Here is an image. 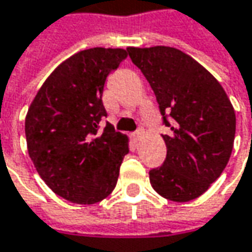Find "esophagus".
Instances as JSON below:
<instances>
[{"instance_id": "esophagus-1", "label": "esophagus", "mask_w": 252, "mask_h": 252, "mask_svg": "<svg viewBox=\"0 0 252 252\" xmlns=\"http://www.w3.org/2000/svg\"><path fill=\"white\" fill-rule=\"evenodd\" d=\"M130 137L133 141H139L141 137H143V130H141V129H139V130H136L134 133H131Z\"/></svg>"}]
</instances>
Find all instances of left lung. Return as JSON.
Here are the masks:
<instances>
[{
    "mask_svg": "<svg viewBox=\"0 0 252 252\" xmlns=\"http://www.w3.org/2000/svg\"><path fill=\"white\" fill-rule=\"evenodd\" d=\"M127 52L169 127L162 134L167 158L150 171L151 187L172 202L199 198L221 175L233 151L236 112L227 94L202 64L175 47L130 46Z\"/></svg>",
    "mask_w": 252,
    "mask_h": 252,
    "instance_id": "obj_1",
    "label": "left lung"
}]
</instances>
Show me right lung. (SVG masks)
<instances>
[{"mask_svg":"<svg viewBox=\"0 0 252 252\" xmlns=\"http://www.w3.org/2000/svg\"><path fill=\"white\" fill-rule=\"evenodd\" d=\"M127 50L92 47L73 54L43 83L25 118L28 153L34 168L56 195L73 203L94 205L116 187L129 137L106 116L102 92L106 77Z\"/></svg>","mask_w":252,"mask_h":252,"instance_id":"add662e5","label":"right lung"}]
</instances>
